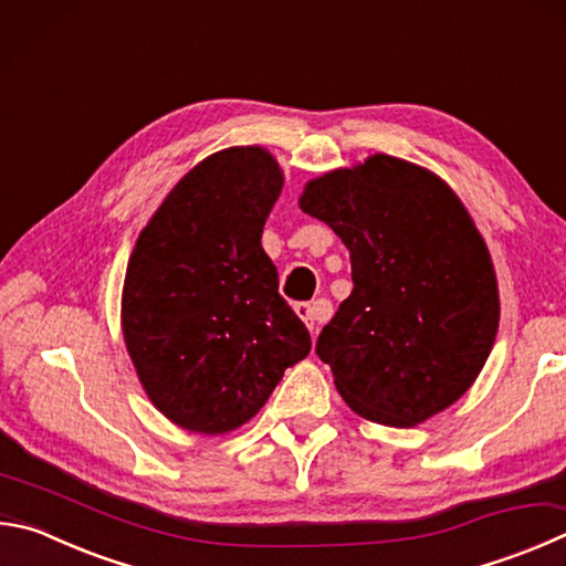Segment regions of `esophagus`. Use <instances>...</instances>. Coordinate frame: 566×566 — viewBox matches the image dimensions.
<instances>
[{"label":"esophagus","mask_w":566,"mask_h":566,"mask_svg":"<svg viewBox=\"0 0 566 566\" xmlns=\"http://www.w3.org/2000/svg\"><path fill=\"white\" fill-rule=\"evenodd\" d=\"M294 312H296V316H300L306 326L312 328V332H314V326L318 322H324V318L328 316V312L324 310V306H316L312 302H296L294 304Z\"/></svg>","instance_id":"esophagus-1"}]
</instances>
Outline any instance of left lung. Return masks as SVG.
<instances>
[{
  "mask_svg": "<svg viewBox=\"0 0 566 566\" xmlns=\"http://www.w3.org/2000/svg\"><path fill=\"white\" fill-rule=\"evenodd\" d=\"M300 208L352 256L354 290L316 342L358 416L413 428L465 394L500 324L488 244L436 172L394 156L306 182Z\"/></svg>",
  "mask_w": 566,
  "mask_h": 566,
  "instance_id": "obj_1",
  "label": "left lung"
}]
</instances>
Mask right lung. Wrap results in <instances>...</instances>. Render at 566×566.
Listing matches in <instances>:
<instances>
[{
  "label": "right lung",
  "instance_id": "1",
  "mask_svg": "<svg viewBox=\"0 0 566 566\" xmlns=\"http://www.w3.org/2000/svg\"><path fill=\"white\" fill-rule=\"evenodd\" d=\"M282 185L270 150L212 153L168 192L133 248L123 338L153 406L190 433L248 423L312 348L262 250Z\"/></svg>",
  "mask_w": 566,
  "mask_h": 566
}]
</instances>
